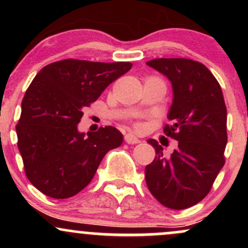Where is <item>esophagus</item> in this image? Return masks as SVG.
<instances>
[{"mask_svg": "<svg viewBox=\"0 0 248 248\" xmlns=\"http://www.w3.org/2000/svg\"><path fill=\"white\" fill-rule=\"evenodd\" d=\"M124 141H126L128 144L140 143V140H139V139L136 138V136L132 133H128V134H126V135H124Z\"/></svg>", "mask_w": 248, "mask_h": 248, "instance_id": "34e87169", "label": "esophagus"}]
</instances>
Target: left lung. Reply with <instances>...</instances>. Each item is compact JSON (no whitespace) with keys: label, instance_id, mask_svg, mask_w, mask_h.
<instances>
[{"label":"left lung","instance_id":"left-lung-1","mask_svg":"<svg viewBox=\"0 0 248 248\" xmlns=\"http://www.w3.org/2000/svg\"><path fill=\"white\" fill-rule=\"evenodd\" d=\"M148 66L171 82L172 104L164 133L178 141L170 157H164L157 141L155 160L146 167L147 186L162 205L183 210L209 193L225 163L227 112L221 87L202 62L186 58H158Z\"/></svg>","mask_w":248,"mask_h":248}]
</instances>
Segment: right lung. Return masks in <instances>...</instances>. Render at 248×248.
<instances>
[{
  "label": "right lung",
  "mask_w": 248,
  "mask_h": 248,
  "mask_svg": "<svg viewBox=\"0 0 248 248\" xmlns=\"http://www.w3.org/2000/svg\"><path fill=\"white\" fill-rule=\"evenodd\" d=\"M132 62L65 59L46 65L25 92L16 126L27 177L49 197H72L88 186L104 156L121 146L122 134L107 126L87 134L78 124L88 107Z\"/></svg>",
  "instance_id": "1"
}]
</instances>
